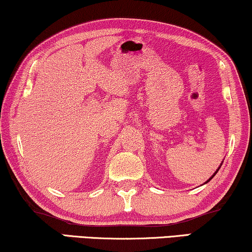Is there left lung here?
Segmentation results:
<instances>
[{
    "label": "left lung",
    "instance_id": "obj_1",
    "mask_svg": "<svg viewBox=\"0 0 252 252\" xmlns=\"http://www.w3.org/2000/svg\"><path fill=\"white\" fill-rule=\"evenodd\" d=\"M221 165H223V161H221V163H220V167H218V168H217V170H216V171H215V173H214L213 175H211V177H209V180H208L207 182H205V183H203V184H207V183H208V182H209V181H211V180H213V177L215 176V175H216V174H217V171H218V170H220V166H221Z\"/></svg>",
    "mask_w": 252,
    "mask_h": 252
}]
</instances>
